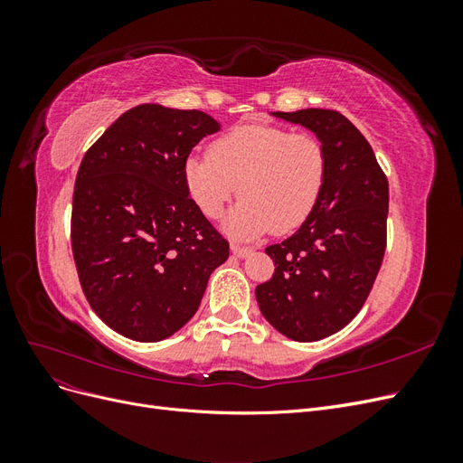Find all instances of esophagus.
<instances>
[{
	"instance_id": "34e87169",
	"label": "esophagus",
	"mask_w": 463,
	"mask_h": 463,
	"mask_svg": "<svg viewBox=\"0 0 463 463\" xmlns=\"http://www.w3.org/2000/svg\"><path fill=\"white\" fill-rule=\"evenodd\" d=\"M232 253H233L235 257L245 259V257H249V255H253V249H250V247H241V245H232Z\"/></svg>"
}]
</instances>
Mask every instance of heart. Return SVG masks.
<instances>
[{
  "label": "heart",
  "instance_id": "heart-1",
  "mask_svg": "<svg viewBox=\"0 0 463 463\" xmlns=\"http://www.w3.org/2000/svg\"><path fill=\"white\" fill-rule=\"evenodd\" d=\"M326 177L328 156L315 135L266 123L237 125L210 143L208 154H193L184 164L189 197L210 220L240 191L243 199L226 220L237 240L301 228L317 210Z\"/></svg>",
  "mask_w": 463,
  "mask_h": 463
}]
</instances>
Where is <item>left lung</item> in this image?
<instances>
[{
    "label": "left lung",
    "mask_w": 463,
    "mask_h": 463,
    "mask_svg": "<svg viewBox=\"0 0 463 463\" xmlns=\"http://www.w3.org/2000/svg\"><path fill=\"white\" fill-rule=\"evenodd\" d=\"M325 145L328 177L311 218L266 247L276 270L257 286L262 317L288 338L317 342L361 311L386 249L388 179L367 138L334 109L274 111Z\"/></svg>",
    "instance_id": "left-lung-1"
}]
</instances>
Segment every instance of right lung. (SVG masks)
<instances>
[{"mask_svg":"<svg viewBox=\"0 0 463 463\" xmlns=\"http://www.w3.org/2000/svg\"><path fill=\"white\" fill-rule=\"evenodd\" d=\"M220 123L141 104L87 150L75 179L71 247L92 311L118 334L160 342L197 313L230 245L189 197L184 164Z\"/></svg>","mask_w":463,"mask_h":463,"instance_id":"add662e5","label":"right lung"}]
</instances>
